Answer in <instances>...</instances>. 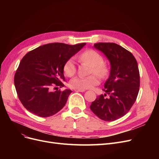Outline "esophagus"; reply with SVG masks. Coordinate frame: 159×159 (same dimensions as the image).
Listing matches in <instances>:
<instances>
[{"label": "esophagus", "instance_id": "1", "mask_svg": "<svg viewBox=\"0 0 159 159\" xmlns=\"http://www.w3.org/2000/svg\"><path fill=\"white\" fill-rule=\"evenodd\" d=\"M75 91H77V92H84L85 90V89H75Z\"/></svg>", "mask_w": 159, "mask_h": 159}]
</instances>
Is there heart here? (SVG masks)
Instances as JSON below:
<instances>
[{
	"instance_id": "b5f03b06",
	"label": "heart",
	"mask_w": 159,
	"mask_h": 159,
	"mask_svg": "<svg viewBox=\"0 0 159 159\" xmlns=\"http://www.w3.org/2000/svg\"><path fill=\"white\" fill-rule=\"evenodd\" d=\"M80 61L91 66L90 74H95L101 78H104L108 74V68L103 63V58L98 52L93 50H88L80 55ZM64 72L68 77L73 76L76 71L75 61L73 58L66 61L64 65ZM99 84V80L95 75H91L88 77L78 76L71 80L70 86L75 89H89Z\"/></svg>"
}]
</instances>
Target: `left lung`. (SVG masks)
<instances>
[{"instance_id":"obj_1","label":"left lung","mask_w":159,"mask_h":159,"mask_svg":"<svg viewBox=\"0 0 159 159\" xmlns=\"http://www.w3.org/2000/svg\"><path fill=\"white\" fill-rule=\"evenodd\" d=\"M93 47L106 56L111 69L104 84L105 93L98 96L90 109L99 119L113 121L124 116L135 102L140 86L137 62L131 52L115 43H97Z\"/></svg>"}]
</instances>
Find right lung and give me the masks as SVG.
Listing matches in <instances>:
<instances>
[{"label":"right lung","instance_id":"add662e5","mask_svg":"<svg viewBox=\"0 0 159 159\" xmlns=\"http://www.w3.org/2000/svg\"><path fill=\"white\" fill-rule=\"evenodd\" d=\"M85 44L50 43L24 56L14 75V85L23 106L41 117L52 116L63 108L72 91H52L51 88L64 85V64Z\"/></svg>","mask_w":159,"mask_h":159}]
</instances>
